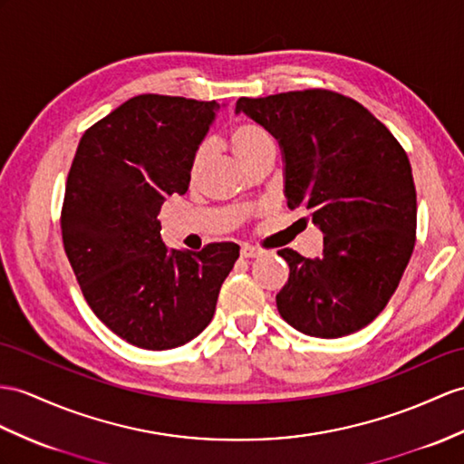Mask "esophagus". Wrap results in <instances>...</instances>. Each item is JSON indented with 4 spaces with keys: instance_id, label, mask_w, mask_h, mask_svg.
<instances>
[{
    "instance_id": "esophagus-1",
    "label": "esophagus",
    "mask_w": 464,
    "mask_h": 464,
    "mask_svg": "<svg viewBox=\"0 0 464 464\" xmlns=\"http://www.w3.org/2000/svg\"><path fill=\"white\" fill-rule=\"evenodd\" d=\"M240 256L246 257V259L259 257V256H264V250H259V247H254V246H244L240 250Z\"/></svg>"
}]
</instances>
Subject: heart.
Wrapping results in <instances>:
<instances>
[{
    "label": "heart",
    "mask_w": 464,
    "mask_h": 464,
    "mask_svg": "<svg viewBox=\"0 0 464 464\" xmlns=\"http://www.w3.org/2000/svg\"><path fill=\"white\" fill-rule=\"evenodd\" d=\"M228 141L234 155L238 157L246 167L254 160H257L264 151L274 150V138H271V133L262 126V123L250 121V120L236 123V126L230 130ZM205 160H207V151L205 147H200L193 157V163H190V177L195 179L198 175L200 167L205 165Z\"/></svg>",
    "instance_id": "b5f03b06"
}]
</instances>
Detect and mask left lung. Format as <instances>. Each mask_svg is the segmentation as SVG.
<instances>
[{"mask_svg":"<svg viewBox=\"0 0 464 464\" xmlns=\"http://www.w3.org/2000/svg\"><path fill=\"white\" fill-rule=\"evenodd\" d=\"M279 141L291 210L324 234L321 257L284 247L289 279L277 311L293 329L338 338L364 329L398 289L415 246L417 197L408 153L356 100L333 90L240 98Z\"/></svg>","mask_w":464,"mask_h":464,"instance_id":"obj_1","label":"left lung"}]
</instances>
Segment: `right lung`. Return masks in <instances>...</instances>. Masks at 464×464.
Returning <instances> with one entry per match:
<instances>
[{
  "instance_id": "1",
  "label": "right lung",
  "mask_w": 464,
  "mask_h": 464,
  "mask_svg": "<svg viewBox=\"0 0 464 464\" xmlns=\"http://www.w3.org/2000/svg\"><path fill=\"white\" fill-rule=\"evenodd\" d=\"M217 102L140 94L88 128L66 179L63 244L96 317L123 341L167 350L207 329L240 256L232 242L169 250L157 214L185 195Z\"/></svg>"
}]
</instances>
